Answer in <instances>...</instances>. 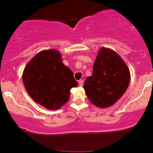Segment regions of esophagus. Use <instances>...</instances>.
<instances>
[{
	"mask_svg": "<svg viewBox=\"0 0 153 153\" xmlns=\"http://www.w3.org/2000/svg\"><path fill=\"white\" fill-rule=\"evenodd\" d=\"M78 83H79V85H80V86H82V85H83V80H79Z\"/></svg>",
	"mask_w": 153,
	"mask_h": 153,
	"instance_id": "esophagus-1",
	"label": "esophagus"
}]
</instances>
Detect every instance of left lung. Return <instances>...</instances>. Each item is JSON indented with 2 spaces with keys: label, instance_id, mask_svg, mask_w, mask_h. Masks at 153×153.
I'll use <instances>...</instances> for the list:
<instances>
[{
  "label": "left lung",
  "instance_id": "obj_1",
  "mask_svg": "<svg viewBox=\"0 0 153 153\" xmlns=\"http://www.w3.org/2000/svg\"><path fill=\"white\" fill-rule=\"evenodd\" d=\"M130 78L124 59L111 49L102 47L94 62L92 75L85 79L84 90L94 106L108 108L124 95Z\"/></svg>",
  "mask_w": 153,
  "mask_h": 153
}]
</instances>
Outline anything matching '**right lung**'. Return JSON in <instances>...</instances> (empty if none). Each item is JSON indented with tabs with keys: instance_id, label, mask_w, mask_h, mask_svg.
<instances>
[{
	"instance_id": "1",
	"label": "right lung",
	"mask_w": 153,
	"mask_h": 153,
	"mask_svg": "<svg viewBox=\"0 0 153 153\" xmlns=\"http://www.w3.org/2000/svg\"><path fill=\"white\" fill-rule=\"evenodd\" d=\"M22 79L31 99L50 110L65 104L71 89L78 85L73 71L63 64L61 53L54 49L36 54L26 65Z\"/></svg>"
}]
</instances>
